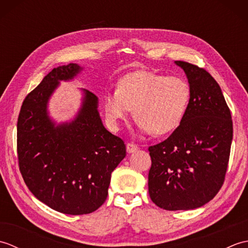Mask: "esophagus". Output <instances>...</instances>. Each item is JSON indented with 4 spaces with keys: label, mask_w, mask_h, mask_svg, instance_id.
Here are the masks:
<instances>
[{
    "label": "esophagus",
    "mask_w": 248,
    "mask_h": 248,
    "mask_svg": "<svg viewBox=\"0 0 248 248\" xmlns=\"http://www.w3.org/2000/svg\"><path fill=\"white\" fill-rule=\"evenodd\" d=\"M139 149V146L135 145L133 143H128L127 144V152L128 154H133L136 150Z\"/></svg>",
    "instance_id": "obj_1"
}]
</instances>
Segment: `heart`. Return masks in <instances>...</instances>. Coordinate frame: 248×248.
Segmentation results:
<instances>
[{
	"label": "heart",
	"mask_w": 248,
	"mask_h": 248,
	"mask_svg": "<svg viewBox=\"0 0 248 248\" xmlns=\"http://www.w3.org/2000/svg\"><path fill=\"white\" fill-rule=\"evenodd\" d=\"M189 101L191 87L184 78L138 70L121 78L117 89L105 93L104 109L109 124L118 127L134 108L143 132L164 135L181 124Z\"/></svg>",
	"instance_id": "1"
}]
</instances>
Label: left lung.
<instances>
[{
    "mask_svg": "<svg viewBox=\"0 0 248 248\" xmlns=\"http://www.w3.org/2000/svg\"><path fill=\"white\" fill-rule=\"evenodd\" d=\"M187 78L191 101L170 138L150 146L148 191L162 209L192 210L222 187L232 141V120L222 89L203 68L176 61Z\"/></svg>",
    "mask_w": 248,
    "mask_h": 248,
    "instance_id": "1",
    "label": "left lung"
}]
</instances>
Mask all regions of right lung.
I'll return each mask as SVG.
<instances>
[{"label":"right lung","instance_id":"obj_1","mask_svg":"<svg viewBox=\"0 0 248 248\" xmlns=\"http://www.w3.org/2000/svg\"><path fill=\"white\" fill-rule=\"evenodd\" d=\"M83 68H54L25 97L17 124V151L23 180L34 196L61 213L96 211L108 197L110 173L125 156V145L104 128L96 94L83 89L81 108L70 123L50 118L48 102L60 81Z\"/></svg>","mask_w":248,"mask_h":248}]
</instances>
